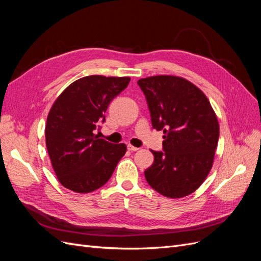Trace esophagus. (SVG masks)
<instances>
[{
  "instance_id": "esophagus-1",
  "label": "esophagus",
  "mask_w": 261,
  "mask_h": 261,
  "mask_svg": "<svg viewBox=\"0 0 261 261\" xmlns=\"http://www.w3.org/2000/svg\"><path fill=\"white\" fill-rule=\"evenodd\" d=\"M127 149L129 150V151H137V150H139V148L134 147V146H132V145H127Z\"/></svg>"
}]
</instances>
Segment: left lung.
Returning <instances> with one entry per match:
<instances>
[{
    "mask_svg": "<svg viewBox=\"0 0 261 261\" xmlns=\"http://www.w3.org/2000/svg\"><path fill=\"white\" fill-rule=\"evenodd\" d=\"M143 90L152 127L163 130V151L145 171L147 183L170 198L198 188L212 168L219 123L204 93L184 78L152 76L137 82Z\"/></svg>",
    "mask_w": 261,
    "mask_h": 261,
    "instance_id": "8db88e82",
    "label": "left lung"
}]
</instances>
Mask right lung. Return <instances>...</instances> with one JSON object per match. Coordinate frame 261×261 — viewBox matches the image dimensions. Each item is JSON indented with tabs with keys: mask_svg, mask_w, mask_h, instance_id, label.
Returning <instances> with one entry per match:
<instances>
[{
	"mask_svg": "<svg viewBox=\"0 0 261 261\" xmlns=\"http://www.w3.org/2000/svg\"><path fill=\"white\" fill-rule=\"evenodd\" d=\"M130 81L100 75L81 78L52 106L45 144L60 183L76 193H91L112 176L126 152L125 144H111L93 132L106 122L108 107Z\"/></svg>",
	"mask_w": 261,
	"mask_h": 261,
	"instance_id": "add662e5",
	"label": "right lung"
}]
</instances>
